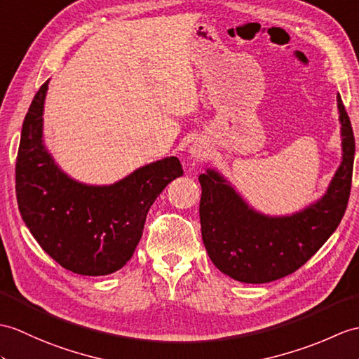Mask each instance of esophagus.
<instances>
[{
  "label": "esophagus",
  "mask_w": 359,
  "mask_h": 359,
  "mask_svg": "<svg viewBox=\"0 0 359 359\" xmlns=\"http://www.w3.org/2000/svg\"><path fill=\"white\" fill-rule=\"evenodd\" d=\"M189 153H191V156L194 157V159H202V157L205 156V151L202 149V147H198V145H193L189 148Z\"/></svg>",
  "instance_id": "34e87169"
}]
</instances>
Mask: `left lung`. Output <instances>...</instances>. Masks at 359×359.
Returning <instances> with one entry per match:
<instances>
[{
  "label": "left lung",
  "mask_w": 359,
  "mask_h": 359,
  "mask_svg": "<svg viewBox=\"0 0 359 359\" xmlns=\"http://www.w3.org/2000/svg\"><path fill=\"white\" fill-rule=\"evenodd\" d=\"M341 165L326 193L304 210L289 215H266L249 206L219 171L208 168L202 185L200 224L211 262L241 283H269L286 277L326 243L346 212L355 159V137L341 96H337Z\"/></svg>",
  "instance_id": "obj_1"
}]
</instances>
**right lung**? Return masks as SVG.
<instances>
[{
	"instance_id": "obj_1",
	"label": "right lung",
	"mask_w": 359,
	"mask_h": 359,
	"mask_svg": "<svg viewBox=\"0 0 359 359\" xmlns=\"http://www.w3.org/2000/svg\"><path fill=\"white\" fill-rule=\"evenodd\" d=\"M46 81L22 123L16 157V198L39 246L74 273L108 275L123 268L144 232L147 212L183 174L177 157L140 166L111 185H87L65 174L43 139Z\"/></svg>"
}]
</instances>
